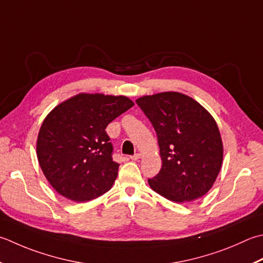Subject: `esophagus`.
<instances>
[{"mask_svg": "<svg viewBox=\"0 0 263 263\" xmlns=\"http://www.w3.org/2000/svg\"><path fill=\"white\" fill-rule=\"evenodd\" d=\"M140 157H141V154H135V155L131 156L130 158L132 159V161H137V159H139Z\"/></svg>", "mask_w": 263, "mask_h": 263, "instance_id": "obj_1", "label": "esophagus"}]
</instances>
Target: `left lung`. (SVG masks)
<instances>
[{
	"label": "left lung",
	"mask_w": 263,
	"mask_h": 263,
	"mask_svg": "<svg viewBox=\"0 0 263 263\" xmlns=\"http://www.w3.org/2000/svg\"><path fill=\"white\" fill-rule=\"evenodd\" d=\"M155 128L161 171L148 179L154 192L172 202L204 196L217 180L223 145L217 122L198 102L180 92H161L136 100Z\"/></svg>",
	"instance_id": "8db88e82"
}]
</instances>
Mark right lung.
<instances>
[{
	"mask_svg": "<svg viewBox=\"0 0 263 263\" xmlns=\"http://www.w3.org/2000/svg\"><path fill=\"white\" fill-rule=\"evenodd\" d=\"M133 105L125 96L79 93L46 115L36 141V155L57 193L82 203L111 188L120 164L111 158L106 127Z\"/></svg>",
	"mask_w": 263,
	"mask_h": 263,
	"instance_id": "add662e5",
	"label": "right lung"
}]
</instances>
